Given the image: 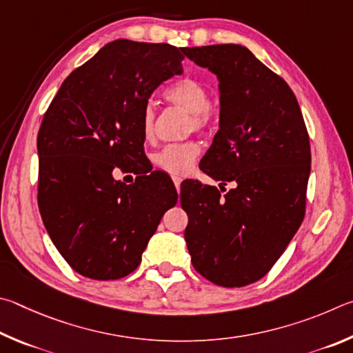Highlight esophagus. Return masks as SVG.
I'll return each mask as SVG.
<instances>
[{"label":"esophagus","instance_id":"esophagus-1","mask_svg":"<svg viewBox=\"0 0 353 353\" xmlns=\"http://www.w3.org/2000/svg\"><path fill=\"white\" fill-rule=\"evenodd\" d=\"M172 180H173V184H175L176 190H180V186H181V178H180V176H176V175H173V176H172Z\"/></svg>","mask_w":353,"mask_h":353}]
</instances>
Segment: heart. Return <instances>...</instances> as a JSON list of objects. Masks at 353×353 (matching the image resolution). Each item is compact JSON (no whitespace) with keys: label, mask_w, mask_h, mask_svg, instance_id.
I'll use <instances>...</instances> for the list:
<instances>
[{"label":"heart","mask_w":353,"mask_h":353,"mask_svg":"<svg viewBox=\"0 0 353 353\" xmlns=\"http://www.w3.org/2000/svg\"><path fill=\"white\" fill-rule=\"evenodd\" d=\"M165 99L192 114V128L203 132L211 127L214 121V110L209 105V91L205 85L195 79H181L172 83L164 92ZM142 138L152 141L154 136V110L145 105L141 116ZM200 154V145L194 141L170 144L161 148L152 157L154 167L172 175H184L192 169Z\"/></svg>","instance_id":"1"}]
</instances>
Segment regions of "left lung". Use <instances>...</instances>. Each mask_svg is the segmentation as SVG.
Here are the masks:
<instances>
[{"label": "left lung", "mask_w": 353, "mask_h": 353, "mask_svg": "<svg viewBox=\"0 0 353 353\" xmlns=\"http://www.w3.org/2000/svg\"><path fill=\"white\" fill-rule=\"evenodd\" d=\"M183 52L219 79V132L200 167L234 184L225 195L194 180L181 184L184 239L203 277L245 287L268 273L304 220L310 141L294 92L248 48Z\"/></svg>", "instance_id": "left-lung-1"}]
</instances>
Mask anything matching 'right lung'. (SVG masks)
Instances as JSON below:
<instances>
[{
  "mask_svg": "<svg viewBox=\"0 0 353 353\" xmlns=\"http://www.w3.org/2000/svg\"><path fill=\"white\" fill-rule=\"evenodd\" d=\"M184 48L114 40L61 83L43 117L39 208L52 243L74 271L121 279L138 268L167 209L172 180L144 153L141 116L167 79L183 74ZM134 172L127 185L117 172Z\"/></svg>",
  "mask_w": 353,
  "mask_h": 353,
  "instance_id": "right-lung-1",
  "label": "right lung"
}]
</instances>
